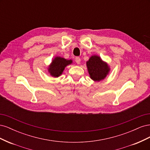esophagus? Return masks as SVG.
<instances>
[{
    "label": "esophagus",
    "mask_w": 150,
    "mask_h": 150,
    "mask_svg": "<svg viewBox=\"0 0 150 150\" xmlns=\"http://www.w3.org/2000/svg\"><path fill=\"white\" fill-rule=\"evenodd\" d=\"M75 61L77 62V64H80V62H81V59H80V57H76L75 58Z\"/></svg>",
    "instance_id": "esophagus-1"
}]
</instances>
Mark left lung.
Returning <instances> with one entry per match:
<instances>
[{
    "label": "left lung",
    "mask_w": 150,
    "mask_h": 150,
    "mask_svg": "<svg viewBox=\"0 0 150 150\" xmlns=\"http://www.w3.org/2000/svg\"><path fill=\"white\" fill-rule=\"evenodd\" d=\"M90 78L94 81L99 82L105 79L110 72V66L104 61L100 56L93 55L86 62Z\"/></svg>",
    "instance_id": "obj_1"
}]
</instances>
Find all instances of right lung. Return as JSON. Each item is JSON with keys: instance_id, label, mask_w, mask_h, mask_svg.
<instances>
[{"instance_id": "add662e5", "label": "right lung", "mask_w": 150, "mask_h": 150, "mask_svg": "<svg viewBox=\"0 0 150 150\" xmlns=\"http://www.w3.org/2000/svg\"><path fill=\"white\" fill-rule=\"evenodd\" d=\"M72 63V60L67 59L61 56H56L47 67L48 73L53 78H58L62 75L65 67Z\"/></svg>"}]
</instances>
